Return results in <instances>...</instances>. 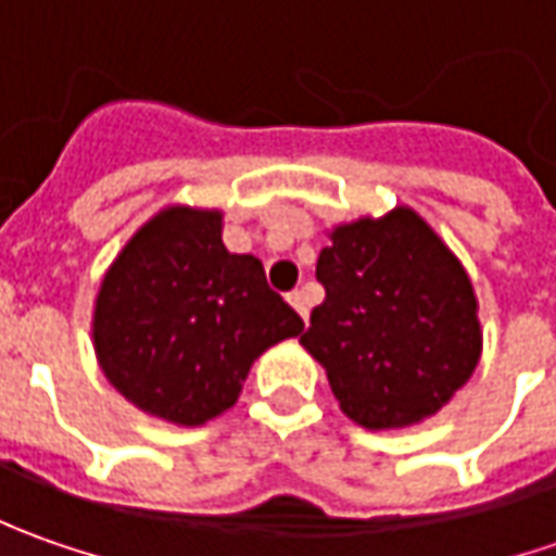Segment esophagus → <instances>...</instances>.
<instances>
[{
  "instance_id": "1",
  "label": "esophagus",
  "mask_w": 556,
  "mask_h": 556,
  "mask_svg": "<svg viewBox=\"0 0 556 556\" xmlns=\"http://www.w3.org/2000/svg\"><path fill=\"white\" fill-rule=\"evenodd\" d=\"M288 303L293 306V309L300 312V318H303V321L309 318V300H306V293H303V290H293V293H288Z\"/></svg>"
}]
</instances>
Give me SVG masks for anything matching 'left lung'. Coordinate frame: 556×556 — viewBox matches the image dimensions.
Instances as JSON below:
<instances>
[{
	"instance_id": "obj_1",
	"label": "left lung",
	"mask_w": 556,
	"mask_h": 556,
	"mask_svg": "<svg viewBox=\"0 0 556 556\" xmlns=\"http://www.w3.org/2000/svg\"><path fill=\"white\" fill-rule=\"evenodd\" d=\"M315 278L303 350L325 368L340 412L365 430L433 417L477 371L480 303L467 268L412 206L333 225Z\"/></svg>"
}]
</instances>
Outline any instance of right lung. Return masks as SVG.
Returning <instances> with one entry per match:
<instances>
[{"label":"right lung","instance_id":"obj_1","mask_svg":"<svg viewBox=\"0 0 556 556\" xmlns=\"http://www.w3.org/2000/svg\"><path fill=\"white\" fill-rule=\"evenodd\" d=\"M303 333L263 263L223 244V210L173 203L126 241L101 278L92 346L139 412L201 427L228 412L250 365Z\"/></svg>","mask_w":556,"mask_h":556}]
</instances>
